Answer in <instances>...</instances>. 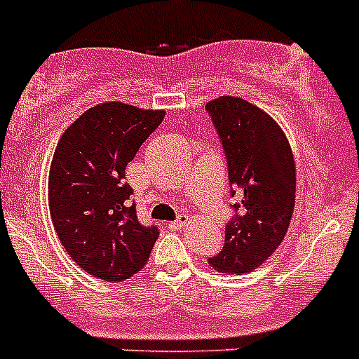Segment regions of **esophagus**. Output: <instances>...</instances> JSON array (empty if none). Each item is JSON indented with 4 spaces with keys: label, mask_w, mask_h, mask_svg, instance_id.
<instances>
[{
    "label": "esophagus",
    "mask_w": 359,
    "mask_h": 359,
    "mask_svg": "<svg viewBox=\"0 0 359 359\" xmlns=\"http://www.w3.org/2000/svg\"><path fill=\"white\" fill-rule=\"evenodd\" d=\"M186 223H189L188 215H179V219L173 221V223H170V226L173 230H180V229H184Z\"/></svg>",
    "instance_id": "34e87169"
}]
</instances>
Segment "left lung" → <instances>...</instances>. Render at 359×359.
<instances>
[{
	"label": "left lung",
	"mask_w": 359,
	"mask_h": 359,
	"mask_svg": "<svg viewBox=\"0 0 359 359\" xmlns=\"http://www.w3.org/2000/svg\"><path fill=\"white\" fill-rule=\"evenodd\" d=\"M206 110L225 149L230 194L238 199L225 247L208 264L217 273L243 275L284 241L295 208V160L280 125L245 99L221 95Z\"/></svg>",
	"instance_id": "8db88e82"
}]
</instances>
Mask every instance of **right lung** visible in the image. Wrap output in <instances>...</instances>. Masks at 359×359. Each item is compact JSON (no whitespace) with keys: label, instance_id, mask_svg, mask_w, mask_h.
Segmentation results:
<instances>
[{"label":"right lung","instance_id":"obj_1","mask_svg":"<svg viewBox=\"0 0 359 359\" xmlns=\"http://www.w3.org/2000/svg\"><path fill=\"white\" fill-rule=\"evenodd\" d=\"M121 101L99 103L64 130L49 168L51 221L72 260L95 278L123 282L144 269L158 226L138 221L125 168L164 119Z\"/></svg>","mask_w":359,"mask_h":359}]
</instances>
